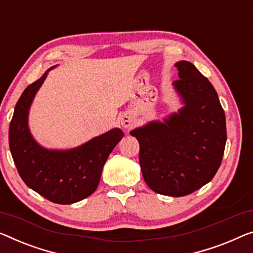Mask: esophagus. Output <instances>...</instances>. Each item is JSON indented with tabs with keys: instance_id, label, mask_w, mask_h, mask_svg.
Instances as JSON below:
<instances>
[{
	"instance_id": "1",
	"label": "esophagus",
	"mask_w": 253,
	"mask_h": 253,
	"mask_svg": "<svg viewBox=\"0 0 253 253\" xmlns=\"http://www.w3.org/2000/svg\"><path fill=\"white\" fill-rule=\"evenodd\" d=\"M120 123H122V126L125 128V129H130V128L134 127L135 125V119L131 115L125 114L120 117Z\"/></svg>"
}]
</instances>
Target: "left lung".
<instances>
[{"label":"left lung","instance_id":"obj_1","mask_svg":"<svg viewBox=\"0 0 253 253\" xmlns=\"http://www.w3.org/2000/svg\"><path fill=\"white\" fill-rule=\"evenodd\" d=\"M172 85L184 107L164 122L130 131L139 143V165L151 190L184 197L209 183L223 160L226 119L216 89L193 63H175Z\"/></svg>","mask_w":253,"mask_h":253}]
</instances>
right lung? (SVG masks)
Instances as JSON below:
<instances>
[{"mask_svg":"<svg viewBox=\"0 0 253 253\" xmlns=\"http://www.w3.org/2000/svg\"><path fill=\"white\" fill-rule=\"evenodd\" d=\"M53 68L22 92L10 123L9 145L26 185L51 202L71 205L96 190L105 161L124 133L114 128L70 150H47L41 146L29 131L28 114L35 94Z\"/></svg>","mask_w":253,"mask_h":253,"instance_id":"add662e5","label":"right lung"}]
</instances>
